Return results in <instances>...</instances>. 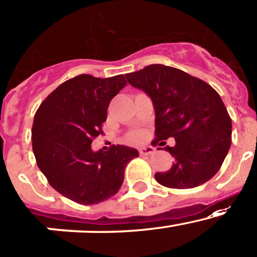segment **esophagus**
Wrapping results in <instances>:
<instances>
[{"mask_svg": "<svg viewBox=\"0 0 257 257\" xmlns=\"http://www.w3.org/2000/svg\"><path fill=\"white\" fill-rule=\"evenodd\" d=\"M155 152V149L152 146H145V148H140L139 149V154L140 156H148V155H151Z\"/></svg>", "mask_w": 257, "mask_h": 257, "instance_id": "obj_1", "label": "esophagus"}]
</instances>
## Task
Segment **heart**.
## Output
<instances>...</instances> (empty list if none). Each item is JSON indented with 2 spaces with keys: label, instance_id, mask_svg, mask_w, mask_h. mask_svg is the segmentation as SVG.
<instances>
[{
  "label": "heart",
  "instance_id": "1",
  "mask_svg": "<svg viewBox=\"0 0 257 257\" xmlns=\"http://www.w3.org/2000/svg\"><path fill=\"white\" fill-rule=\"evenodd\" d=\"M144 139V132L143 131H134L128 135V142L132 144H138L143 142Z\"/></svg>",
  "mask_w": 257,
  "mask_h": 257
}]
</instances>
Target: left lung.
Instances as JSON below:
<instances>
[{
    "label": "left lung",
    "instance_id": "1",
    "mask_svg": "<svg viewBox=\"0 0 257 257\" xmlns=\"http://www.w3.org/2000/svg\"><path fill=\"white\" fill-rule=\"evenodd\" d=\"M125 77L154 103L152 145L168 138L176 140L173 148H165L174 163L155 179L163 187L189 189L212 178L232 143V119L218 92L201 79L163 64H150Z\"/></svg>",
    "mask_w": 257,
    "mask_h": 257
}]
</instances>
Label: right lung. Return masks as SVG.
<instances>
[{
    "mask_svg": "<svg viewBox=\"0 0 257 257\" xmlns=\"http://www.w3.org/2000/svg\"><path fill=\"white\" fill-rule=\"evenodd\" d=\"M125 85L123 74L77 75L53 90L36 111L32 129L36 163L51 187L72 201L94 205L115 195L125 166L139 156L124 145L91 150L92 140L103 134L109 102Z\"/></svg>",
    "mask_w": 257,
    "mask_h": 257,
    "instance_id": "1",
    "label": "right lung"
}]
</instances>
